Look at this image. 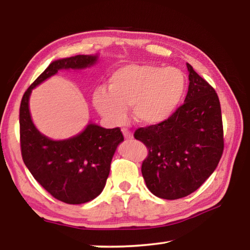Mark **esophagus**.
I'll return each instance as SVG.
<instances>
[{"mask_svg":"<svg viewBox=\"0 0 250 250\" xmlns=\"http://www.w3.org/2000/svg\"><path fill=\"white\" fill-rule=\"evenodd\" d=\"M121 131H122V133H124V137H125V139H132V138H133V134L131 133L128 129H125V128H124Z\"/></svg>","mask_w":250,"mask_h":250,"instance_id":"34e87169","label":"esophagus"}]
</instances>
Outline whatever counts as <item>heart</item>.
<instances>
[{
    "mask_svg": "<svg viewBox=\"0 0 250 250\" xmlns=\"http://www.w3.org/2000/svg\"><path fill=\"white\" fill-rule=\"evenodd\" d=\"M186 90L183 71L174 67L131 64L113 71L108 91L94 95L96 108L105 119L119 124L131 107L134 121L155 125L167 120L179 108Z\"/></svg>",
    "mask_w": 250,
    "mask_h": 250,
    "instance_id": "heart-1",
    "label": "heart"
}]
</instances>
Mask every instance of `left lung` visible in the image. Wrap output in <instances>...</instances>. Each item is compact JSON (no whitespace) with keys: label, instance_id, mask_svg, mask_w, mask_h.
I'll return each mask as SVG.
<instances>
[{"label":"left lung","instance_id":"left-lung-1","mask_svg":"<svg viewBox=\"0 0 250 250\" xmlns=\"http://www.w3.org/2000/svg\"><path fill=\"white\" fill-rule=\"evenodd\" d=\"M188 65L184 104L162 124L139 128L134 138L149 150L141 172L152 194L177 200L195 192L215 171L224 150L216 91Z\"/></svg>","mask_w":250,"mask_h":250}]
</instances>
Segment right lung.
Listing matches in <instances>:
<instances>
[{
    "label": "right lung",
    "instance_id": "add662e5",
    "mask_svg": "<svg viewBox=\"0 0 250 250\" xmlns=\"http://www.w3.org/2000/svg\"><path fill=\"white\" fill-rule=\"evenodd\" d=\"M98 56L77 55L53 62L27 88L20 107L21 152L25 166L50 195L67 204L94 200L107 182L117 146L124 141L120 128L104 129L89 124L82 133L55 141L34 125L28 100L32 90L61 69L92 66Z\"/></svg>",
    "mask_w": 250,
    "mask_h": 250
}]
</instances>
